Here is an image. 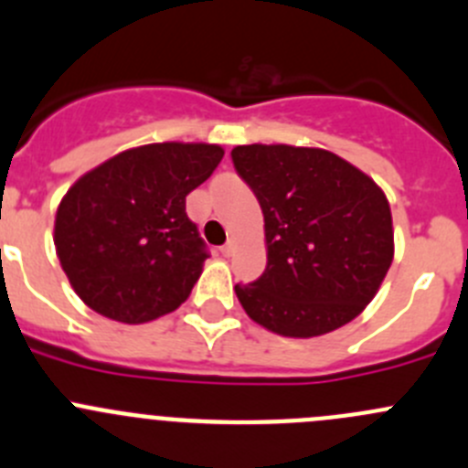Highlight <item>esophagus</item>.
I'll return each mask as SVG.
<instances>
[{
  "instance_id": "34e87169",
  "label": "esophagus",
  "mask_w": 468,
  "mask_h": 468,
  "mask_svg": "<svg viewBox=\"0 0 468 468\" xmlns=\"http://www.w3.org/2000/svg\"><path fill=\"white\" fill-rule=\"evenodd\" d=\"M233 244H235V242H233V239H229V242H226V244H224V247H221V249H219V251H221V253H224V256H230V253H233Z\"/></svg>"
}]
</instances>
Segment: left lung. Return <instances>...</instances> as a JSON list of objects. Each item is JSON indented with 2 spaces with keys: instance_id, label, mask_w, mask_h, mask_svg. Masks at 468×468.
Here are the masks:
<instances>
[{
  "instance_id": "8db88e82",
  "label": "left lung",
  "mask_w": 468,
  "mask_h": 468,
  "mask_svg": "<svg viewBox=\"0 0 468 468\" xmlns=\"http://www.w3.org/2000/svg\"><path fill=\"white\" fill-rule=\"evenodd\" d=\"M265 217L267 267L235 294L253 322L290 338L329 334L378 294L393 261L391 207L373 178L322 148L230 153Z\"/></svg>"
}]
</instances>
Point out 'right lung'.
Returning a JSON list of instances; mask_svg holds the SVG:
<instances>
[{"label":"right lung","mask_w":468,"mask_h":468,"mask_svg":"<svg viewBox=\"0 0 468 468\" xmlns=\"http://www.w3.org/2000/svg\"><path fill=\"white\" fill-rule=\"evenodd\" d=\"M221 157L215 144H148L119 153L68 189L54 247L86 306L142 324L189 297L210 253L185 198Z\"/></svg>","instance_id":"1"}]
</instances>
